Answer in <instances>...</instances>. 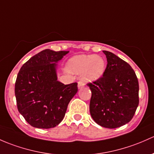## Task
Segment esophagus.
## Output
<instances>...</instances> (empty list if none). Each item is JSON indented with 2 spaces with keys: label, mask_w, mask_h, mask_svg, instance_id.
Returning <instances> with one entry per match:
<instances>
[{
  "label": "esophagus",
  "mask_w": 154,
  "mask_h": 154,
  "mask_svg": "<svg viewBox=\"0 0 154 154\" xmlns=\"http://www.w3.org/2000/svg\"><path fill=\"white\" fill-rule=\"evenodd\" d=\"M84 85H85V82L82 81V80H80V81L78 82V88H82Z\"/></svg>",
  "instance_id": "esophagus-1"
}]
</instances>
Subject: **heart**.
I'll return each instance as SVG.
<instances>
[{"label": "heart", "mask_w": 154, "mask_h": 154, "mask_svg": "<svg viewBox=\"0 0 154 154\" xmlns=\"http://www.w3.org/2000/svg\"><path fill=\"white\" fill-rule=\"evenodd\" d=\"M69 71L76 74L84 72L86 80L100 78L105 71V61L101 57L95 55H77L71 58L68 63Z\"/></svg>", "instance_id": "1"}]
</instances>
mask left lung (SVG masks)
Masks as SVG:
<instances>
[{
    "mask_svg": "<svg viewBox=\"0 0 154 154\" xmlns=\"http://www.w3.org/2000/svg\"><path fill=\"white\" fill-rule=\"evenodd\" d=\"M103 76L87 83L91 91L90 114L107 128H116L130 122L139 105V82L127 62L108 51Z\"/></svg>",
    "mask_w": 154,
    "mask_h": 154,
    "instance_id": "obj_1",
    "label": "left lung"
}]
</instances>
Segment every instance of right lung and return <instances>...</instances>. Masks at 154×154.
I'll return each mask as SVG.
<instances>
[{
	"mask_svg": "<svg viewBox=\"0 0 154 154\" xmlns=\"http://www.w3.org/2000/svg\"><path fill=\"white\" fill-rule=\"evenodd\" d=\"M69 51L45 49L20 68L14 87L17 107L30 125L51 128L60 123L68 105L78 91L77 82L57 81L55 63Z\"/></svg>",
	"mask_w": 154,
	"mask_h": 154,
	"instance_id": "add662e5",
	"label": "right lung"
}]
</instances>
